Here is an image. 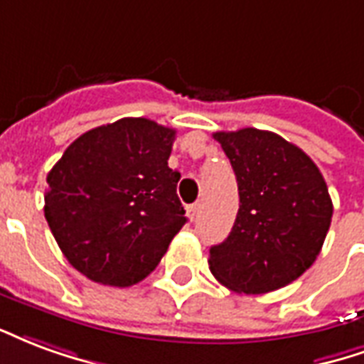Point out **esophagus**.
<instances>
[{"label": "esophagus", "instance_id": "esophagus-1", "mask_svg": "<svg viewBox=\"0 0 364 364\" xmlns=\"http://www.w3.org/2000/svg\"><path fill=\"white\" fill-rule=\"evenodd\" d=\"M186 211H188V217L193 221V219L198 217V211H200V203H192V205H188Z\"/></svg>", "mask_w": 364, "mask_h": 364}]
</instances>
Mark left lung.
I'll list each match as a JSON object with an SVG mask.
<instances>
[{
	"label": "left lung",
	"mask_w": 364,
	"mask_h": 364,
	"mask_svg": "<svg viewBox=\"0 0 364 364\" xmlns=\"http://www.w3.org/2000/svg\"><path fill=\"white\" fill-rule=\"evenodd\" d=\"M237 176L232 230L209 250V269L230 291L262 294L299 279L322 250L331 198L322 172L281 135L256 127L213 134Z\"/></svg>",
	"instance_id": "left-lung-1"
}]
</instances>
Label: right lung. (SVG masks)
Returning <instances> with one entry per match:
<instances>
[{
    "label": "right lung",
    "mask_w": 364,
    "mask_h": 364,
    "mask_svg": "<svg viewBox=\"0 0 364 364\" xmlns=\"http://www.w3.org/2000/svg\"><path fill=\"white\" fill-rule=\"evenodd\" d=\"M174 135L147 118H122L77 137L48 172V227L91 281H141L188 221L176 196L180 172L168 166Z\"/></svg>",
    "instance_id": "add662e5"
}]
</instances>
